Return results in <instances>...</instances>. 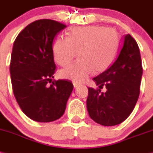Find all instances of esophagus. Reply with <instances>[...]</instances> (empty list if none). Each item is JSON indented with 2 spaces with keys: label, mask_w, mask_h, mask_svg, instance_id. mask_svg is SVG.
Masks as SVG:
<instances>
[{
  "label": "esophagus",
  "mask_w": 153,
  "mask_h": 153,
  "mask_svg": "<svg viewBox=\"0 0 153 153\" xmlns=\"http://www.w3.org/2000/svg\"><path fill=\"white\" fill-rule=\"evenodd\" d=\"M73 85L75 88H78V86H80V84L78 83V82H73Z\"/></svg>",
  "instance_id": "34e87169"
}]
</instances>
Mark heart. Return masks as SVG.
<instances>
[{
	"mask_svg": "<svg viewBox=\"0 0 153 153\" xmlns=\"http://www.w3.org/2000/svg\"><path fill=\"white\" fill-rule=\"evenodd\" d=\"M119 35L111 27L91 25L70 29L67 38H59L53 45L54 61L61 66L68 65L78 52V59L60 71L62 78L81 82L95 73L109 68L116 57Z\"/></svg>",
	"mask_w": 153,
	"mask_h": 153,
	"instance_id": "1",
	"label": "heart"
}]
</instances>
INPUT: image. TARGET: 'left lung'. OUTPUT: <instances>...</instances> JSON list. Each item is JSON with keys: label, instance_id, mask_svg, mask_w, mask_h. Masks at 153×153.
Wrapping results in <instances>:
<instances>
[{"label": "left lung", "instance_id": "obj_1", "mask_svg": "<svg viewBox=\"0 0 153 153\" xmlns=\"http://www.w3.org/2000/svg\"><path fill=\"white\" fill-rule=\"evenodd\" d=\"M142 75L139 46L130 34H126L115 62L93 78L99 88H88L86 104L90 118L105 126L119 125L126 120L139 99ZM103 87L105 93L100 91Z\"/></svg>", "mask_w": 153, "mask_h": 153}]
</instances>
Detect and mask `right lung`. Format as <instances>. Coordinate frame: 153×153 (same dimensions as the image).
<instances>
[{"label": "right lung", "mask_w": 153, "mask_h": 153, "mask_svg": "<svg viewBox=\"0 0 153 153\" xmlns=\"http://www.w3.org/2000/svg\"><path fill=\"white\" fill-rule=\"evenodd\" d=\"M66 25L50 19L35 21L21 30L13 45L10 64L13 92L24 113L38 123L63 115L73 90L71 82L52 80V44Z\"/></svg>", "instance_id": "1"}]
</instances>
